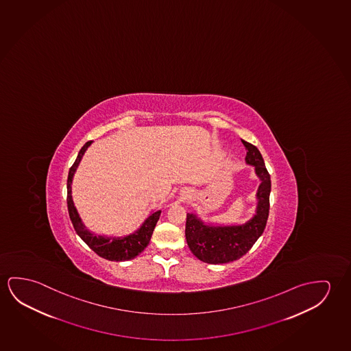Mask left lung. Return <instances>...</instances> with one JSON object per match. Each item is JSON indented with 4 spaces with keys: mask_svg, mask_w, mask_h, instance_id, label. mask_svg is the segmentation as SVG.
I'll list each match as a JSON object with an SVG mask.
<instances>
[{
    "mask_svg": "<svg viewBox=\"0 0 351 351\" xmlns=\"http://www.w3.org/2000/svg\"><path fill=\"white\" fill-rule=\"evenodd\" d=\"M247 149L245 162L255 167L261 180L258 189L256 215L241 226H206L195 214H187L186 241L191 252L208 264H226L242 258L264 232L270 211V173L256 147L243 141Z\"/></svg>",
    "mask_w": 351,
    "mask_h": 351,
    "instance_id": "left-lung-1",
    "label": "left lung"
}]
</instances>
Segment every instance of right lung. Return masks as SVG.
Listing matches in <instances>:
<instances>
[{
  "label": "right lung",
  "instance_id": "obj_1",
  "mask_svg": "<svg viewBox=\"0 0 351 351\" xmlns=\"http://www.w3.org/2000/svg\"><path fill=\"white\" fill-rule=\"evenodd\" d=\"M91 143L92 141H88L81 148L79 154L76 156L75 162L71 165V169H69V173H68L66 204H68V211H69L71 223L75 228L76 233L80 236L81 239L86 243L87 245L95 253L99 255L101 258L110 260V261H125V260L134 259L141 252H143V249L148 245L153 231H154V227H156V222L159 220V216H160L162 211H154L153 214L147 217L146 221L143 222V225L137 232L126 236V237L107 238L102 237V236H95L91 232H88L85 226L82 225L80 217L76 213L75 206L73 204L71 184L76 167L79 165L81 158L86 151L87 147L90 146Z\"/></svg>",
  "mask_w": 351,
  "mask_h": 351
}]
</instances>
